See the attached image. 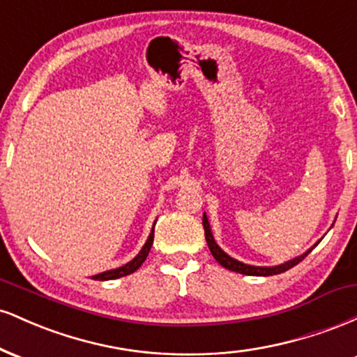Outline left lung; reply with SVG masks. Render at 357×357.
Masks as SVG:
<instances>
[{
  "label": "left lung",
  "instance_id": "8db88e82",
  "mask_svg": "<svg viewBox=\"0 0 357 357\" xmlns=\"http://www.w3.org/2000/svg\"><path fill=\"white\" fill-rule=\"evenodd\" d=\"M203 227H204V236H206V243H208V247H210V252H211V255L215 257V260L218 261L220 265H223L225 268L231 270V272H236V273H243V275H260V277L277 275V273H282V272H285V270L292 268L294 265H297L298 261L304 260V258L309 255L310 252H312V248H310L309 252L304 253V255L294 258V260L285 261V264H282V265H277V267H252V265H245V264H241V261L235 260V258L228 257L227 253H225L223 250L216 245L215 238H213V233H211L210 223H208L206 215H203Z\"/></svg>",
  "mask_w": 357,
  "mask_h": 357
}]
</instances>
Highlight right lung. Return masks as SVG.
I'll return each instance as SVG.
<instances>
[{
	"instance_id": "obj_1",
	"label": "right lung",
	"mask_w": 357,
	"mask_h": 357,
	"mask_svg": "<svg viewBox=\"0 0 357 357\" xmlns=\"http://www.w3.org/2000/svg\"><path fill=\"white\" fill-rule=\"evenodd\" d=\"M153 240H154V227H153V231H151L149 238H147V241H146V245H144V247H142L141 252L137 253L136 258H132V260H130L129 264L122 265V267H119L116 270H107V272H102V273H99V275H93L92 278H93V280H114V278L126 277V275H129V273L136 272V270L142 265V261L146 260L147 255H149L151 245H153Z\"/></svg>"
}]
</instances>
